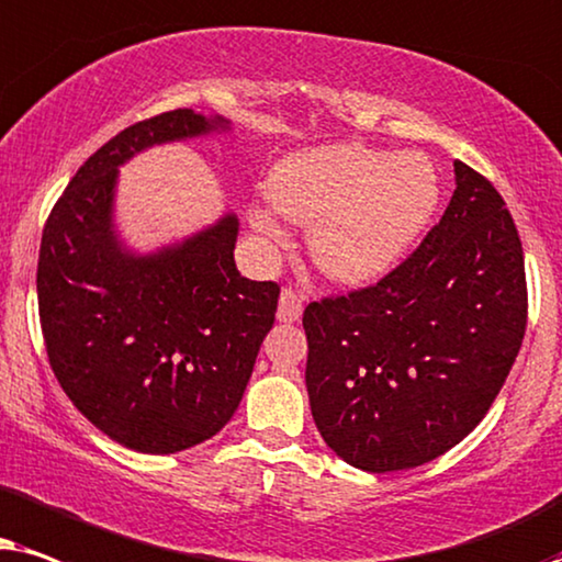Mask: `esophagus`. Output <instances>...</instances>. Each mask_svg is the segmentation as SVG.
<instances>
[{
	"instance_id": "34e87169",
	"label": "esophagus",
	"mask_w": 562,
	"mask_h": 562,
	"mask_svg": "<svg viewBox=\"0 0 562 562\" xmlns=\"http://www.w3.org/2000/svg\"><path fill=\"white\" fill-rule=\"evenodd\" d=\"M303 313V295L295 293L293 288H285L280 293V305H277V318L282 324H293V321L301 318Z\"/></svg>"
}]
</instances>
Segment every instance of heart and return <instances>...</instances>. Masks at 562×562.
I'll list each match as a JSON object with an SVG mask.
<instances>
[{
	"instance_id": "b5f03b06",
	"label": "heart",
	"mask_w": 562,
	"mask_h": 562,
	"mask_svg": "<svg viewBox=\"0 0 562 562\" xmlns=\"http://www.w3.org/2000/svg\"><path fill=\"white\" fill-rule=\"evenodd\" d=\"M267 200L288 221L311 226L316 265L339 282H368L398 265L442 200L434 164L422 154H393L364 144H328L277 161ZM251 226L280 238L267 207H251Z\"/></svg>"
}]
</instances>
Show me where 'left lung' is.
<instances>
[{
	"label": "left lung",
	"instance_id": "8db88e82",
	"mask_svg": "<svg viewBox=\"0 0 562 562\" xmlns=\"http://www.w3.org/2000/svg\"><path fill=\"white\" fill-rule=\"evenodd\" d=\"M454 184L406 261L303 313L313 422L368 473L418 468L460 445L525 339V251L512 213L468 164L454 161Z\"/></svg>",
	"mask_w": 562,
	"mask_h": 562
}]
</instances>
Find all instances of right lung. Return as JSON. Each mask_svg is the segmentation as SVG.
Segmentation results:
<instances>
[{"label":"right lung","mask_w":562,"mask_h":562,"mask_svg":"<svg viewBox=\"0 0 562 562\" xmlns=\"http://www.w3.org/2000/svg\"><path fill=\"white\" fill-rule=\"evenodd\" d=\"M213 131L228 120L194 110L120 131L81 164L43 228L37 308L50 370L97 429L144 454L218 434L274 324L280 285L236 269V215L151 254L125 249L112 223L117 167Z\"/></svg>","instance_id":"add662e5"}]
</instances>
